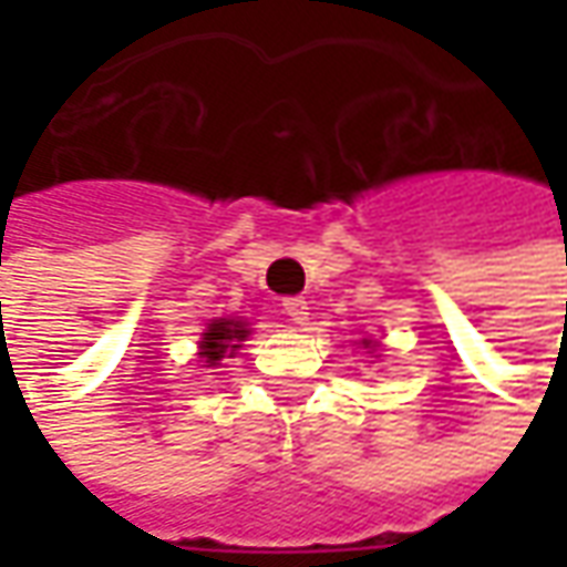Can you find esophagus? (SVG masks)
<instances>
[{"mask_svg": "<svg viewBox=\"0 0 567 567\" xmlns=\"http://www.w3.org/2000/svg\"><path fill=\"white\" fill-rule=\"evenodd\" d=\"M285 312H288V319L295 321V324H307L309 319V303L303 297H285Z\"/></svg>", "mask_w": 567, "mask_h": 567, "instance_id": "esophagus-1", "label": "esophagus"}]
</instances>
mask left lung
I'll return each mask as SVG.
<instances>
[{
  "mask_svg": "<svg viewBox=\"0 0 567 567\" xmlns=\"http://www.w3.org/2000/svg\"><path fill=\"white\" fill-rule=\"evenodd\" d=\"M361 346H364V349H373V343H370V340H361Z\"/></svg>",
  "mask_w": 567,
  "mask_h": 567,
  "instance_id": "obj_1",
  "label": "left lung"
}]
</instances>
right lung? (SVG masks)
I'll list each match as a JSON object with an SVG mask.
<instances>
[{"label": "right lung", "instance_id": "add662e5", "mask_svg": "<svg viewBox=\"0 0 567 567\" xmlns=\"http://www.w3.org/2000/svg\"><path fill=\"white\" fill-rule=\"evenodd\" d=\"M248 324L246 321H236V319H215L203 333V340H199V361H203V368H218V361L224 358H234L239 343L248 337Z\"/></svg>", "mask_w": 567, "mask_h": 567}]
</instances>
